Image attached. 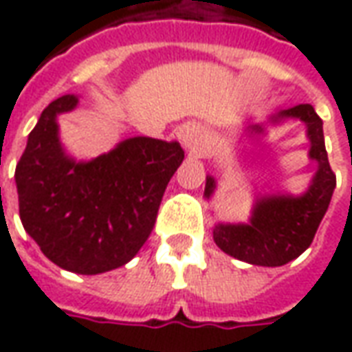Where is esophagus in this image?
<instances>
[{
    "label": "esophagus",
    "instance_id": "34e87169",
    "mask_svg": "<svg viewBox=\"0 0 352 352\" xmlns=\"http://www.w3.org/2000/svg\"><path fill=\"white\" fill-rule=\"evenodd\" d=\"M179 139H181L184 148H188V151H196L201 145V135H199V131L194 126H183L179 130Z\"/></svg>",
    "mask_w": 352,
    "mask_h": 352
}]
</instances>
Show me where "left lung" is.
Returning a JSON list of instances; mask_svg holds the SVG:
<instances>
[{"instance_id":"8db88e82","label":"left lung","mask_w":352,"mask_h":352,"mask_svg":"<svg viewBox=\"0 0 352 352\" xmlns=\"http://www.w3.org/2000/svg\"><path fill=\"white\" fill-rule=\"evenodd\" d=\"M283 118H300L307 126L311 141L309 156L317 162V173L302 196H264L256 199L251 221L247 224H217L214 243L237 260L254 265H283L298 258L317 234V228L330 206L336 173L330 168L324 146L322 120L309 103H300L272 116V122ZM252 131H264L252 124ZM214 179L207 177L206 198H211Z\"/></svg>"}]
</instances>
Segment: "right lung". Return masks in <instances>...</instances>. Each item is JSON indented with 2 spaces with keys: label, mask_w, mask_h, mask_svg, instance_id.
I'll return each mask as SVG.
<instances>
[{
  "label": "right lung",
  "mask_w": 352,
  "mask_h": 352,
  "mask_svg": "<svg viewBox=\"0 0 352 352\" xmlns=\"http://www.w3.org/2000/svg\"><path fill=\"white\" fill-rule=\"evenodd\" d=\"M77 101L67 94L43 111L14 179L20 221L43 254L67 272L96 275L128 264L148 239L184 151L177 141L131 138L75 162L60 143L56 116Z\"/></svg>",
  "instance_id": "1"
}]
</instances>
